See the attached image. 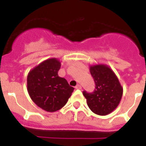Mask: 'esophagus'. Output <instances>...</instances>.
Returning <instances> with one entry per match:
<instances>
[{"label":"esophagus","instance_id":"esophagus-1","mask_svg":"<svg viewBox=\"0 0 146 146\" xmlns=\"http://www.w3.org/2000/svg\"><path fill=\"white\" fill-rule=\"evenodd\" d=\"M75 88H76V89H80V90H81V89H82V86H81L80 85H77V86H76Z\"/></svg>","mask_w":146,"mask_h":146}]
</instances>
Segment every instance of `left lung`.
Masks as SVG:
<instances>
[{"instance_id": "1", "label": "left lung", "mask_w": 146, "mask_h": 146, "mask_svg": "<svg viewBox=\"0 0 146 146\" xmlns=\"http://www.w3.org/2000/svg\"><path fill=\"white\" fill-rule=\"evenodd\" d=\"M96 83L92 93L82 92L88 106L93 113L104 116L111 113L120 104L123 87L113 71L105 64L92 65L89 68Z\"/></svg>"}]
</instances>
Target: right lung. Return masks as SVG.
Wrapping results in <instances>:
<instances>
[{"label":"right lung","mask_w":146,"mask_h":146,"mask_svg":"<svg viewBox=\"0 0 146 146\" xmlns=\"http://www.w3.org/2000/svg\"><path fill=\"white\" fill-rule=\"evenodd\" d=\"M60 62L57 58L44 60L29 71L27 90L31 99L40 108L55 112L66 104L74 88L58 76Z\"/></svg>","instance_id":"add662e5"}]
</instances>
